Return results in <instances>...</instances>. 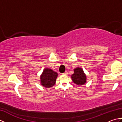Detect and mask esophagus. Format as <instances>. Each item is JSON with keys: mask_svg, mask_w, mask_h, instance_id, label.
<instances>
[{"mask_svg": "<svg viewBox=\"0 0 122 122\" xmlns=\"http://www.w3.org/2000/svg\"><path fill=\"white\" fill-rule=\"evenodd\" d=\"M68 74V72H67V71H66L65 72H64V73H63V75H67Z\"/></svg>", "mask_w": 122, "mask_h": 122, "instance_id": "1", "label": "esophagus"}]
</instances>
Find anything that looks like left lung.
Listing matches in <instances>:
<instances>
[{"label":"left lung","mask_w":122,"mask_h":122,"mask_svg":"<svg viewBox=\"0 0 122 122\" xmlns=\"http://www.w3.org/2000/svg\"><path fill=\"white\" fill-rule=\"evenodd\" d=\"M74 73L71 76L72 81L77 85H82L86 82V76L81 68H77L74 70Z\"/></svg>","instance_id":"8db88e82"}]
</instances>
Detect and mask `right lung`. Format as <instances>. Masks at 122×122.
I'll list each match as a JSON object with an SVG mask.
<instances>
[{
  "mask_svg": "<svg viewBox=\"0 0 122 122\" xmlns=\"http://www.w3.org/2000/svg\"><path fill=\"white\" fill-rule=\"evenodd\" d=\"M58 73L50 69H45L40 76L41 83L46 87H51L55 84Z\"/></svg>",
  "mask_w": 122,
  "mask_h": 122,
  "instance_id": "add662e5",
  "label": "right lung"
}]
</instances>
